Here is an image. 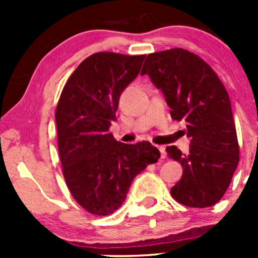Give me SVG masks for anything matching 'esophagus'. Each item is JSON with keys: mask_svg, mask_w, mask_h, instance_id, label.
<instances>
[{"mask_svg": "<svg viewBox=\"0 0 258 258\" xmlns=\"http://www.w3.org/2000/svg\"><path fill=\"white\" fill-rule=\"evenodd\" d=\"M158 150H160L161 152V158H165L166 157V148L163 147V146H158Z\"/></svg>", "mask_w": 258, "mask_h": 258, "instance_id": "esophagus-1", "label": "esophagus"}]
</instances>
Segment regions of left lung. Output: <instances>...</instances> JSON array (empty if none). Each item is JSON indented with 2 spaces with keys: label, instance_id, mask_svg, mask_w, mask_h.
Here are the masks:
<instances>
[{
  "label": "left lung",
  "instance_id": "left-lung-1",
  "mask_svg": "<svg viewBox=\"0 0 258 258\" xmlns=\"http://www.w3.org/2000/svg\"><path fill=\"white\" fill-rule=\"evenodd\" d=\"M162 91L171 117L186 122L188 155L168 146L182 177L171 188L176 201L188 207L213 206L231 183L240 161L230 97L216 72L201 57L183 48L150 53L141 75Z\"/></svg>",
  "mask_w": 258,
  "mask_h": 258
}]
</instances>
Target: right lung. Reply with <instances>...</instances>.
<instances>
[{
    "instance_id": "add662e5",
    "label": "right lung",
    "mask_w": 258,
    "mask_h": 258,
    "mask_svg": "<svg viewBox=\"0 0 258 258\" xmlns=\"http://www.w3.org/2000/svg\"><path fill=\"white\" fill-rule=\"evenodd\" d=\"M145 54L97 52L70 76L56 108L58 153L72 197L96 216L113 213L126 200L132 181L160 151L147 141L113 139L119 96L140 74Z\"/></svg>"
}]
</instances>
